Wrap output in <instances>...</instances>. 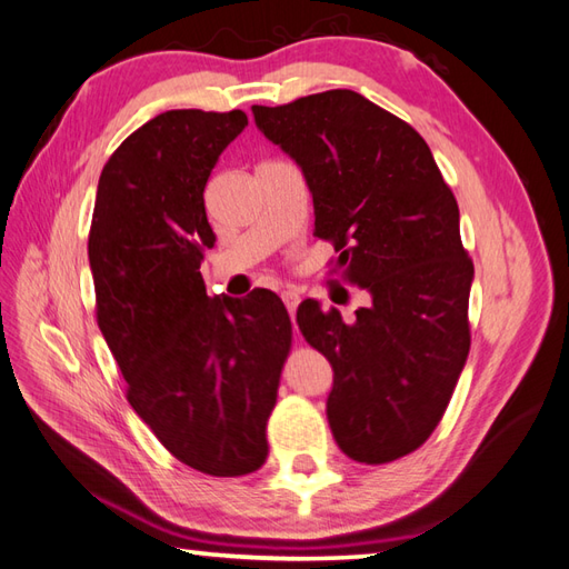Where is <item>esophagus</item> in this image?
<instances>
[{
    "label": "esophagus",
    "mask_w": 569,
    "mask_h": 569,
    "mask_svg": "<svg viewBox=\"0 0 569 569\" xmlns=\"http://www.w3.org/2000/svg\"><path fill=\"white\" fill-rule=\"evenodd\" d=\"M281 298H283V302H286V308H288L290 317H293V322H296V310H298V306H300V293H298V290H283Z\"/></svg>",
    "instance_id": "obj_1"
}]
</instances>
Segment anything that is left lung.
Instances as JSON below:
<instances>
[{"mask_svg": "<svg viewBox=\"0 0 569 569\" xmlns=\"http://www.w3.org/2000/svg\"><path fill=\"white\" fill-rule=\"evenodd\" d=\"M252 111L306 174L341 281L371 293L351 322L317 300L298 308L302 337L335 368L329 429L356 463H392L439 427L470 351L456 196L425 138L351 89Z\"/></svg>", "mask_w": 569, "mask_h": 569, "instance_id": "8db88e82", "label": "left lung"}]
</instances>
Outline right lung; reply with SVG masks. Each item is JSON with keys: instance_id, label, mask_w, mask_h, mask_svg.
I'll return each mask as SVG.
<instances>
[{"instance_id": "add662e5", "label": "right lung", "mask_w": 569, "mask_h": 569, "mask_svg": "<svg viewBox=\"0 0 569 569\" xmlns=\"http://www.w3.org/2000/svg\"><path fill=\"white\" fill-rule=\"evenodd\" d=\"M247 113L177 109L130 133L103 164L89 230L97 322L128 382L126 398L167 451L213 478L269 456L293 325L281 298H210L216 244L203 191Z\"/></svg>"}]
</instances>
